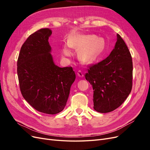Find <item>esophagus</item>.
<instances>
[{"label": "esophagus", "mask_w": 150, "mask_h": 150, "mask_svg": "<svg viewBox=\"0 0 150 150\" xmlns=\"http://www.w3.org/2000/svg\"><path fill=\"white\" fill-rule=\"evenodd\" d=\"M78 75L79 77H81V78H82V77L84 76L83 72H82L81 70L78 71Z\"/></svg>", "instance_id": "34e87169"}]
</instances>
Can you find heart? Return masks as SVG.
<instances>
[{
    "label": "heart",
    "mask_w": 150,
    "mask_h": 150,
    "mask_svg": "<svg viewBox=\"0 0 150 150\" xmlns=\"http://www.w3.org/2000/svg\"><path fill=\"white\" fill-rule=\"evenodd\" d=\"M104 40L103 38H97L95 35L74 34L68 38L67 43L62 47V53L65 56H69L71 54L70 47L78 51L79 59L85 63L94 61L98 55L99 49L103 47Z\"/></svg>",
    "instance_id": "1"
}]
</instances>
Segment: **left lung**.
<instances>
[{
	"instance_id": "left-lung-1",
	"label": "left lung",
	"mask_w": 150,
	"mask_h": 150,
	"mask_svg": "<svg viewBox=\"0 0 150 150\" xmlns=\"http://www.w3.org/2000/svg\"><path fill=\"white\" fill-rule=\"evenodd\" d=\"M93 89L94 110L114 111L126 100L132 89L133 62L129 49L119 34L109 56L90 66L85 74Z\"/></svg>"
}]
</instances>
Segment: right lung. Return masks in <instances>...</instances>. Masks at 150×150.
Wrapping results in <instances>:
<instances>
[{"label":"right lung","mask_w":150,"mask_h":150,"mask_svg":"<svg viewBox=\"0 0 150 150\" xmlns=\"http://www.w3.org/2000/svg\"><path fill=\"white\" fill-rule=\"evenodd\" d=\"M51 34L44 28L29 36L18 57L17 75L25 101L39 112L55 115L64 109L76 74L72 67L54 64L48 42Z\"/></svg>","instance_id":"add662e5"}]
</instances>
